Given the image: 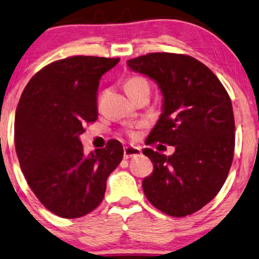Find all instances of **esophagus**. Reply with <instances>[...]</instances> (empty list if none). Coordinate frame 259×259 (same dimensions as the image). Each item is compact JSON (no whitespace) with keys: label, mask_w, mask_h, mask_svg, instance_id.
I'll use <instances>...</instances> for the list:
<instances>
[{"label":"esophagus","mask_w":259,"mask_h":259,"mask_svg":"<svg viewBox=\"0 0 259 259\" xmlns=\"http://www.w3.org/2000/svg\"><path fill=\"white\" fill-rule=\"evenodd\" d=\"M142 154L141 153V149L137 147H125L124 148V158H130V157H136L140 156Z\"/></svg>","instance_id":"34e87169"}]
</instances>
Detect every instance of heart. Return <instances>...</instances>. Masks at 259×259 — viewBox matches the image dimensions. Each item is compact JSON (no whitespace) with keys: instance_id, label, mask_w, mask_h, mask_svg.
I'll return each instance as SVG.
<instances>
[{"instance_id":"heart-1","label":"heart","mask_w":259,"mask_h":259,"mask_svg":"<svg viewBox=\"0 0 259 259\" xmlns=\"http://www.w3.org/2000/svg\"><path fill=\"white\" fill-rule=\"evenodd\" d=\"M124 89H125L126 94L129 95L130 98H133L134 96L142 91H149V82L144 77L141 75H132L124 81ZM126 135L132 139H135L136 133L134 130H126Z\"/></svg>"}]
</instances>
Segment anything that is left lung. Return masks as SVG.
<instances>
[{"mask_svg": "<svg viewBox=\"0 0 259 259\" xmlns=\"http://www.w3.org/2000/svg\"><path fill=\"white\" fill-rule=\"evenodd\" d=\"M154 79L163 112L146 144L175 147L170 156L146 148L154 171L142 182L150 204L171 217L193 214L222 189L234 154L231 98L217 75L186 54L148 53L126 61Z\"/></svg>", "mask_w": 259, "mask_h": 259, "instance_id": "8db88e82", "label": "left lung"}]
</instances>
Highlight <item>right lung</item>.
I'll return each instance as SVG.
<instances>
[{
    "mask_svg": "<svg viewBox=\"0 0 259 259\" xmlns=\"http://www.w3.org/2000/svg\"><path fill=\"white\" fill-rule=\"evenodd\" d=\"M119 58L75 55L33 75L17 104L14 141L28 186L48 211L66 219L89 214L104 198L106 179L123 158L122 143L84 154L79 135L97 120L102 75Z\"/></svg>",
    "mask_w": 259,
    "mask_h": 259,
    "instance_id": "obj_1",
    "label": "right lung"
}]
</instances>
